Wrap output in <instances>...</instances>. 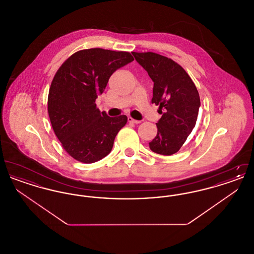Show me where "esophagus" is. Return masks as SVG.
Wrapping results in <instances>:
<instances>
[{
    "label": "esophagus",
    "mask_w": 254,
    "mask_h": 254,
    "mask_svg": "<svg viewBox=\"0 0 254 254\" xmlns=\"http://www.w3.org/2000/svg\"><path fill=\"white\" fill-rule=\"evenodd\" d=\"M127 121H128V123H131V124H140V123H141V121L135 120V119H133L131 117H128V118H127Z\"/></svg>",
    "instance_id": "1"
}]
</instances>
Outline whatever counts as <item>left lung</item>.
<instances>
[{"instance_id": "left-lung-1", "label": "left lung", "mask_w": 254, "mask_h": 254, "mask_svg": "<svg viewBox=\"0 0 254 254\" xmlns=\"http://www.w3.org/2000/svg\"><path fill=\"white\" fill-rule=\"evenodd\" d=\"M153 81L151 103L162 114L150 149L162 155L179 151L197 121L200 97L193 81L179 64L154 52H132Z\"/></svg>"}]
</instances>
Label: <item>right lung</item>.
<instances>
[{
  "instance_id": "obj_1",
  "label": "right lung",
  "mask_w": 254,
  "mask_h": 254,
  "mask_svg": "<svg viewBox=\"0 0 254 254\" xmlns=\"http://www.w3.org/2000/svg\"><path fill=\"white\" fill-rule=\"evenodd\" d=\"M133 60L127 51L83 49L57 70L49 88L48 111L55 135L73 159L91 164L111 151L127 117H109L97 109L95 101L112 73Z\"/></svg>"
}]
</instances>
